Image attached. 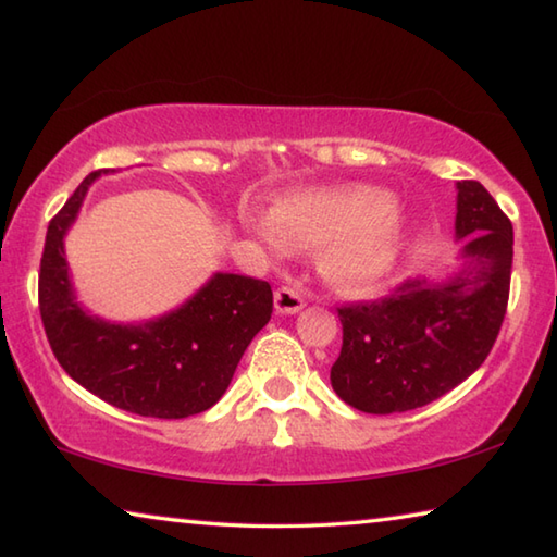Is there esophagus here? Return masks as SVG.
Wrapping results in <instances>:
<instances>
[{"label":"esophagus","instance_id":"obj_1","mask_svg":"<svg viewBox=\"0 0 557 557\" xmlns=\"http://www.w3.org/2000/svg\"><path fill=\"white\" fill-rule=\"evenodd\" d=\"M305 307V297L295 287H280L275 292V309L277 314H295Z\"/></svg>","mask_w":557,"mask_h":557}]
</instances>
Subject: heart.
Wrapping results in <instances>:
<instances>
[{
  "label": "heart",
  "instance_id": "heart-1",
  "mask_svg": "<svg viewBox=\"0 0 557 557\" xmlns=\"http://www.w3.org/2000/svg\"><path fill=\"white\" fill-rule=\"evenodd\" d=\"M243 223L272 252L319 248L324 277L344 292L375 285L393 268L405 233L400 203L373 186L287 194L268 219L245 211Z\"/></svg>",
  "mask_w": 557,
  "mask_h": 557
}]
</instances>
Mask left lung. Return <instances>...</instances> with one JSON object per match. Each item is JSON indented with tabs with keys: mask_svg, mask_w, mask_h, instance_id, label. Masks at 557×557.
<instances>
[{
	"mask_svg": "<svg viewBox=\"0 0 557 557\" xmlns=\"http://www.w3.org/2000/svg\"><path fill=\"white\" fill-rule=\"evenodd\" d=\"M455 228L465 265L449 280H405L388 297L338 307L332 385L351 408H422L486 361L508 305L513 225L482 184L457 182Z\"/></svg>",
	"mask_w": 557,
	"mask_h": 557,
	"instance_id": "obj_1",
	"label": "left lung"
}]
</instances>
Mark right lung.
<instances>
[{
  "mask_svg": "<svg viewBox=\"0 0 557 557\" xmlns=\"http://www.w3.org/2000/svg\"><path fill=\"white\" fill-rule=\"evenodd\" d=\"M83 178L46 231L39 309L51 351L75 383L143 418L178 420L221 400L240 356L272 314L265 280L215 272L182 307L145 324H112L75 301L63 238L81 211Z\"/></svg>",
  "mask_w": 557,
  "mask_h": 557,
  "instance_id": "1",
  "label": "right lung"
}]
</instances>
